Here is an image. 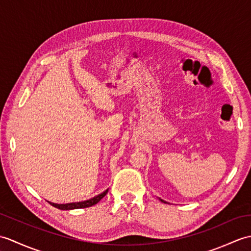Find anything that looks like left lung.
<instances>
[{"label":"left lung","mask_w":251,"mask_h":251,"mask_svg":"<svg viewBox=\"0 0 251 251\" xmlns=\"http://www.w3.org/2000/svg\"><path fill=\"white\" fill-rule=\"evenodd\" d=\"M160 200H161V199H160ZM161 202H165V201H164V200H161ZM165 203H166V202H165Z\"/></svg>","instance_id":"left-lung-1"}]
</instances>
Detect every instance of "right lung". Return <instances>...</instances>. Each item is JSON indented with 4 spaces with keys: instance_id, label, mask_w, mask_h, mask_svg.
Returning <instances> with one entry per match:
<instances>
[{
    "instance_id": "right-lung-1",
    "label": "right lung",
    "mask_w": 251,
    "mask_h": 251,
    "mask_svg": "<svg viewBox=\"0 0 251 251\" xmlns=\"http://www.w3.org/2000/svg\"><path fill=\"white\" fill-rule=\"evenodd\" d=\"M108 189L101 192L100 195H98L94 198H92L90 200H86L83 202H77V203H67V204H55V203L49 202L52 206H54L59 209H64V211H67V209H75V208H84V207H90L97 204V203L100 201L102 198L107 195Z\"/></svg>"
}]
</instances>
